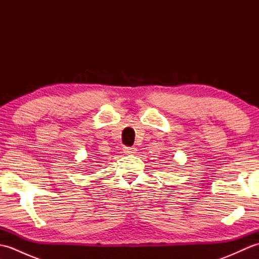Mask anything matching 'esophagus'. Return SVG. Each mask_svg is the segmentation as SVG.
I'll return each mask as SVG.
<instances>
[{"instance_id": "34e87169", "label": "esophagus", "mask_w": 259, "mask_h": 259, "mask_svg": "<svg viewBox=\"0 0 259 259\" xmlns=\"http://www.w3.org/2000/svg\"><path fill=\"white\" fill-rule=\"evenodd\" d=\"M123 152L125 155H135L137 152V148L136 147H125L123 148Z\"/></svg>"}]
</instances>
